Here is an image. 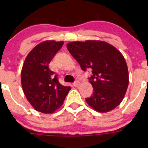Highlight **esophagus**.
Returning a JSON list of instances; mask_svg holds the SVG:
<instances>
[{
    "label": "esophagus",
    "mask_w": 148,
    "mask_h": 148,
    "mask_svg": "<svg viewBox=\"0 0 148 148\" xmlns=\"http://www.w3.org/2000/svg\"><path fill=\"white\" fill-rule=\"evenodd\" d=\"M79 85V81H76L73 83V86H78Z\"/></svg>",
    "instance_id": "1"
}]
</instances>
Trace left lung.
<instances>
[{
    "mask_svg": "<svg viewBox=\"0 0 148 148\" xmlns=\"http://www.w3.org/2000/svg\"><path fill=\"white\" fill-rule=\"evenodd\" d=\"M67 48L83 71L92 70L88 79L93 92L86 99L87 103L101 113L114 109L123 101L129 84L128 68L121 53L110 44L95 40L70 42Z\"/></svg>",
    "mask_w": 148,
    "mask_h": 148,
    "instance_id": "left-lung-1",
    "label": "left lung"
}]
</instances>
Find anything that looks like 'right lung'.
<instances>
[{
  "label": "right lung",
  "instance_id": "1",
  "mask_svg": "<svg viewBox=\"0 0 148 148\" xmlns=\"http://www.w3.org/2000/svg\"><path fill=\"white\" fill-rule=\"evenodd\" d=\"M63 42L47 41L39 44L27 56L21 70V85L28 101L35 110L51 113L60 107L70 86L60 84L58 74L49 67Z\"/></svg>",
  "mask_w": 148,
  "mask_h": 148
}]
</instances>
